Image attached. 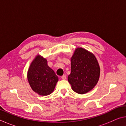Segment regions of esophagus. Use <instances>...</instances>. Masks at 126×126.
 I'll return each mask as SVG.
<instances>
[{
  "mask_svg": "<svg viewBox=\"0 0 126 126\" xmlns=\"http://www.w3.org/2000/svg\"><path fill=\"white\" fill-rule=\"evenodd\" d=\"M61 78H62V79L65 80V79H66V76L65 75H63V76H62L61 77Z\"/></svg>",
  "mask_w": 126,
  "mask_h": 126,
  "instance_id": "obj_1",
  "label": "esophagus"
}]
</instances>
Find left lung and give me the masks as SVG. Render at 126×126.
Returning <instances> with one entry per match:
<instances>
[{
  "mask_svg": "<svg viewBox=\"0 0 126 126\" xmlns=\"http://www.w3.org/2000/svg\"><path fill=\"white\" fill-rule=\"evenodd\" d=\"M100 68L94 55L82 48H77L71 58V73L68 80L79 94L92 90L99 78Z\"/></svg>",
  "mask_w": 126,
  "mask_h": 126,
  "instance_id": "8db88e82",
  "label": "left lung"
}]
</instances>
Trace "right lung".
Returning <instances> with one entry per match:
<instances>
[{
  "mask_svg": "<svg viewBox=\"0 0 126 126\" xmlns=\"http://www.w3.org/2000/svg\"><path fill=\"white\" fill-rule=\"evenodd\" d=\"M28 80L35 92L42 95L50 94L54 91L58 77L40 55L35 57L28 72Z\"/></svg>",
  "mask_w": 126,
  "mask_h": 126,
  "instance_id": "right-lung-1",
  "label": "right lung"
}]
</instances>
